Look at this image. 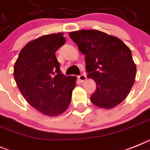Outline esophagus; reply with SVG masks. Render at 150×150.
Listing matches in <instances>:
<instances>
[{
    "label": "esophagus",
    "instance_id": "1",
    "mask_svg": "<svg viewBox=\"0 0 150 150\" xmlns=\"http://www.w3.org/2000/svg\"><path fill=\"white\" fill-rule=\"evenodd\" d=\"M78 79L80 82H83L86 80V74H81V75L78 76Z\"/></svg>",
    "mask_w": 150,
    "mask_h": 150
}]
</instances>
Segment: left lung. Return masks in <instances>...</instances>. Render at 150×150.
Returning <instances> with one entry per match:
<instances>
[{
  "label": "left lung",
  "instance_id": "left-lung-1",
  "mask_svg": "<svg viewBox=\"0 0 150 150\" xmlns=\"http://www.w3.org/2000/svg\"><path fill=\"white\" fill-rule=\"evenodd\" d=\"M69 35L86 55L87 77L96 83L91 102L105 109L120 104L136 77V64L130 48L117 37L96 29L71 32Z\"/></svg>",
  "mask_w": 150,
  "mask_h": 150
}]
</instances>
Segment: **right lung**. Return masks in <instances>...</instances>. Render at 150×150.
<instances>
[{
  "instance_id": "add662e5",
  "label": "right lung",
  "mask_w": 150,
  "mask_h": 150,
  "mask_svg": "<svg viewBox=\"0 0 150 150\" xmlns=\"http://www.w3.org/2000/svg\"><path fill=\"white\" fill-rule=\"evenodd\" d=\"M61 33L41 36L20 51L14 64L13 76L25 99L48 116L64 113L71 101L76 76L61 73L55 52L65 44Z\"/></svg>"
}]
</instances>
